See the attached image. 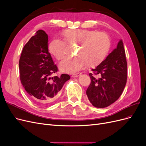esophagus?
<instances>
[{
  "mask_svg": "<svg viewBox=\"0 0 146 146\" xmlns=\"http://www.w3.org/2000/svg\"><path fill=\"white\" fill-rule=\"evenodd\" d=\"M81 75V73H77V74H74L72 75V77H77L78 76H80Z\"/></svg>",
  "mask_w": 146,
  "mask_h": 146,
  "instance_id": "34e87169",
  "label": "esophagus"
}]
</instances>
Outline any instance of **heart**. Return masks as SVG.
I'll list each match as a JSON object with an SVG mask.
<instances>
[{
  "instance_id": "heart-1",
  "label": "heart",
  "mask_w": 146,
  "mask_h": 146,
  "mask_svg": "<svg viewBox=\"0 0 146 146\" xmlns=\"http://www.w3.org/2000/svg\"><path fill=\"white\" fill-rule=\"evenodd\" d=\"M64 42L57 37L53 38L48 43L50 54L60 60L64 58L66 44H77L76 56L67 57L60 62V69L66 73H76L85 68H94L99 66L107 58L111 47V39L103 32L87 29L67 30L63 33Z\"/></svg>"
}]
</instances>
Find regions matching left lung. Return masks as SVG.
Masks as SVG:
<instances>
[{
    "instance_id": "left-lung-1",
    "label": "left lung",
    "mask_w": 146,
    "mask_h": 146,
    "mask_svg": "<svg viewBox=\"0 0 146 146\" xmlns=\"http://www.w3.org/2000/svg\"><path fill=\"white\" fill-rule=\"evenodd\" d=\"M92 70L93 74H89L91 82L86 90L88 99L95 107H107L119 98L127 83V64L122 41ZM94 74H99L100 78L96 79Z\"/></svg>"
}]
</instances>
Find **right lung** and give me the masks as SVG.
<instances>
[{"mask_svg": "<svg viewBox=\"0 0 146 146\" xmlns=\"http://www.w3.org/2000/svg\"><path fill=\"white\" fill-rule=\"evenodd\" d=\"M20 80L25 91L34 100L46 106L55 100L68 74L50 77L58 69L48 51V36L39 30L24 46L19 62Z\"/></svg>", "mask_w": 146, "mask_h": 146, "instance_id": "right-lung-1", "label": "right lung"}]
</instances>
